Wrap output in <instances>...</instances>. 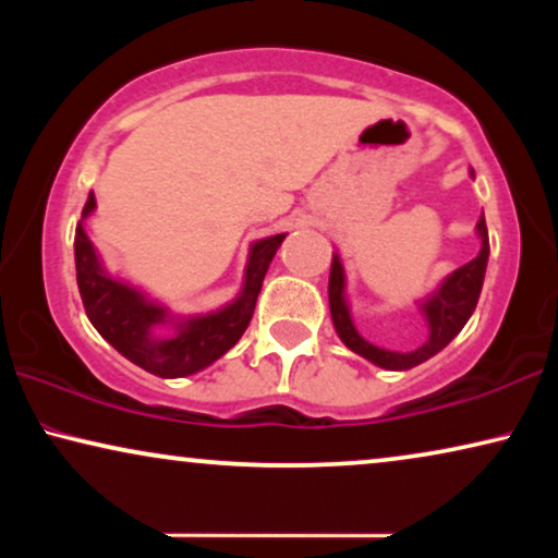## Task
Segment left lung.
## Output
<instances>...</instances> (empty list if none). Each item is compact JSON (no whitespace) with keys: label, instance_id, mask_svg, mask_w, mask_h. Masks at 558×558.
I'll return each instance as SVG.
<instances>
[{"label":"left lung","instance_id":"obj_1","mask_svg":"<svg viewBox=\"0 0 558 558\" xmlns=\"http://www.w3.org/2000/svg\"><path fill=\"white\" fill-rule=\"evenodd\" d=\"M477 233L483 239V248L480 254L472 258L470 264L460 266V269L449 274L434 296H429L422 304V312L429 319V340L424 342L422 348L414 350V353H393V350H384L371 345L368 340H363L357 335L353 319H350L345 296H342V289H345V274H342V264L338 256H332V269H330V312L335 330H338L340 340L353 350V353L368 357L371 363L380 365V368L388 371H409L414 365L429 361L432 355H437L441 348H447L449 342L457 338V332L462 330L464 323H468L472 312L477 307L480 289H483L485 269H487V256H490V241H487V226L485 216L477 220Z\"/></svg>","mask_w":558,"mask_h":558}]
</instances>
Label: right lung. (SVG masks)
<instances>
[{
    "instance_id": "1",
    "label": "right lung",
    "mask_w": 558,
    "mask_h": 558,
    "mask_svg": "<svg viewBox=\"0 0 558 558\" xmlns=\"http://www.w3.org/2000/svg\"><path fill=\"white\" fill-rule=\"evenodd\" d=\"M94 208L96 197L90 193L83 218ZM284 235L287 233L271 235V239L256 241L251 246L246 284H243L239 300L213 315L180 323V332L174 338L157 340L151 338V327L165 323V310L144 300L136 289L111 279L98 264L94 243L88 241L86 231L78 223L75 228V279H78L83 307L101 338L109 340L134 365L159 378L190 376V373L208 368L246 332L266 269H269Z\"/></svg>"
}]
</instances>
